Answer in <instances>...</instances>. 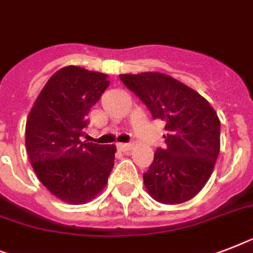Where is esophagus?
I'll list each match as a JSON object with an SVG mask.
<instances>
[{
  "instance_id": "obj_1",
  "label": "esophagus",
  "mask_w": 253,
  "mask_h": 253,
  "mask_svg": "<svg viewBox=\"0 0 253 253\" xmlns=\"http://www.w3.org/2000/svg\"><path fill=\"white\" fill-rule=\"evenodd\" d=\"M117 147H118V149L122 152H128L132 149V144H127V143H118Z\"/></svg>"
}]
</instances>
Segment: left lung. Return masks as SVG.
Segmentation results:
<instances>
[{
    "mask_svg": "<svg viewBox=\"0 0 253 253\" xmlns=\"http://www.w3.org/2000/svg\"><path fill=\"white\" fill-rule=\"evenodd\" d=\"M120 78L152 118L165 123L166 148L156 151L143 175L148 194L164 204L191 200L207 184L218 157L217 113L200 93L166 74L148 71Z\"/></svg>",
    "mask_w": 253,
    "mask_h": 253,
    "instance_id": "obj_1",
    "label": "left lung"
}]
</instances>
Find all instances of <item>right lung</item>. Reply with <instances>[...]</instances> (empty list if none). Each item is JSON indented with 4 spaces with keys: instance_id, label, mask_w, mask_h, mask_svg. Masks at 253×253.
Returning a JSON list of instances; mask_svg holds the SVG:
<instances>
[{
    "instance_id": "add662e5",
    "label": "right lung",
    "mask_w": 253,
    "mask_h": 253,
    "mask_svg": "<svg viewBox=\"0 0 253 253\" xmlns=\"http://www.w3.org/2000/svg\"><path fill=\"white\" fill-rule=\"evenodd\" d=\"M108 75L66 66L49 78L26 123V149L39 180L67 204H85L108 184L116 145L79 139Z\"/></svg>"
}]
</instances>
